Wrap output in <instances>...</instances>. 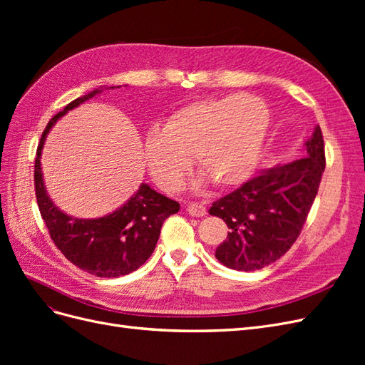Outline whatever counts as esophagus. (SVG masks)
<instances>
[{"instance_id": "34e87169", "label": "esophagus", "mask_w": 365, "mask_h": 365, "mask_svg": "<svg viewBox=\"0 0 365 365\" xmlns=\"http://www.w3.org/2000/svg\"><path fill=\"white\" fill-rule=\"evenodd\" d=\"M187 212H189L190 216L202 217V216H205L207 210H205V205H202L200 202H190L189 205H187Z\"/></svg>"}]
</instances>
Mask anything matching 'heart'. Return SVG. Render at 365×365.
Segmentation results:
<instances>
[{
    "instance_id": "obj_1",
    "label": "heart",
    "mask_w": 365,
    "mask_h": 365,
    "mask_svg": "<svg viewBox=\"0 0 365 365\" xmlns=\"http://www.w3.org/2000/svg\"><path fill=\"white\" fill-rule=\"evenodd\" d=\"M269 120L268 106L248 94L192 102L146 134L149 173L164 192H178L193 157L215 185L236 187L256 169Z\"/></svg>"
}]
</instances>
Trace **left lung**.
<instances>
[{"mask_svg": "<svg viewBox=\"0 0 365 365\" xmlns=\"http://www.w3.org/2000/svg\"><path fill=\"white\" fill-rule=\"evenodd\" d=\"M304 148L300 160L262 170L210 207L208 213L224 219L230 228L215 252L224 267L262 269L279 260L300 236L326 168L319 126Z\"/></svg>", "mask_w": 365, "mask_h": 365, "instance_id": "8db88e82", "label": "left lung"}]
</instances>
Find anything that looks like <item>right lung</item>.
<instances>
[{
  "mask_svg": "<svg viewBox=\"0 0 365 365\" xmlns=\"http://www.w3.org/2000/svg\"><path fill=\"white\" fill-rule=\"evenodd\" d=\"M114 88L120 86H111V90ZM102 91L101 86L76 98L48 121L36 150L35 192L50 237L63 256L96 277L111 279L130 274L150 257L163 222L180 212V204L150 189L148 184H141L135 195L115 212L96 219L73 217L50 200L41 169V153L47 134L62 115Z\"/></svg>",
  "mask_w": 365,
  "mask_h": 365,
  "instance_id": "obj_1",
  "label": "right lung"
}]
</instances>
